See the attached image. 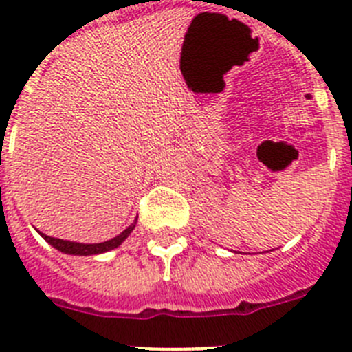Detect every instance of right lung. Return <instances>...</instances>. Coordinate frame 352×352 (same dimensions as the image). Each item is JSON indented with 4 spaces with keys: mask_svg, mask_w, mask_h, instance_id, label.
Segmentation results:
<instances>
[{
    "mask_svg": "<svg viewBox=\"0 0 352 352\" xmlns=\"http://www.w3.org/2000/svg\"><path fill=\"white\" fill-rule=\"evenodd\" d=\"M135 224H137V221L133 222V224L128 226V228L124 229L121 234H118L116 238L109 239V241L91 243V245H88V243L65 241V239L52 238V236L43 234V232H39V234H41V238L47 239V241L50 243L54 248H57L58 252H62V254H67V255H97V254H104V252H109V250H114V248H118V246H120L121 243H123L124 239L128 238V236H130V232L135 229Z\"/></svg>",
    "mask_w": 352,
    "mask_h": 352,
    "instance_id": "right-lung-1",
    "label": "right lung"
}]
</instances>
